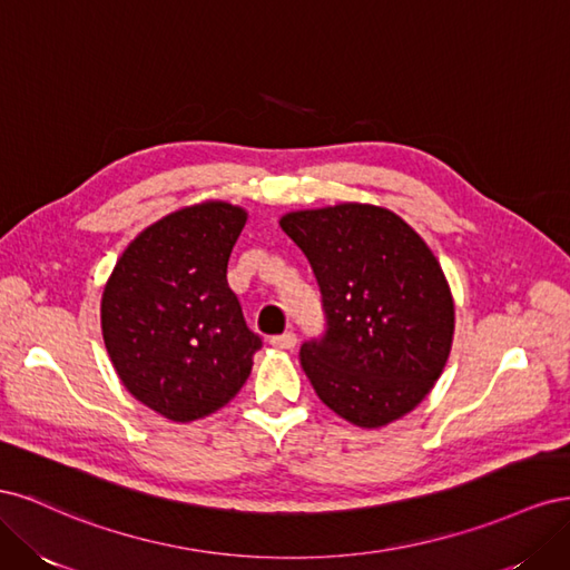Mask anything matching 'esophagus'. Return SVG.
<instances>
[{"instance_id":"esophagus-1","label":"esophagus","mask_w":570,"mask_h":570,"mask_svg":"<svg viewBox=\"0 0 570 570\" xmlns=\"http://www.w3.org/2000/svg\"><path fill=\"white\" fill-rule=\"evenodd\" d=\"M271 344L275 350H295L297 344V335L295 333H283V335H273Z\"/></svg>"}]
</instances>
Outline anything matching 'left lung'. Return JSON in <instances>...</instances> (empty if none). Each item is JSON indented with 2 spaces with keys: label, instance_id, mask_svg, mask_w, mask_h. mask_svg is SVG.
Listing matches in <instances>:
<instances>
[{
  "label": "left lung",
  "instance_id": "8db88e82",
  "mask_svg": "<svg viewBox=\"0 0 570 570\" xmlns=\"http://www.w3.org/2000/svg\"><path fill=\"white\" fill-rule=\"evenodd\" d=\"M281 228L321 287L325 333L299 350L318 400L358 428L406 416L442 375L454 337V299L435 254L373 204L289 212Z\"/></svg>",
  "mask_w": 570,
  "mask_h": 570
}]
</instances>
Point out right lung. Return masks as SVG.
<instances>
[{
  "instance_id": "1",
  "label": "right lung",
  "mask_w": 570,
  "mask_h": 570,
  "mask_svg": "<svg viewBox=\"0 0 570 570\" xmlns=\"http://www.w3.org/2000/svg\"><path fill=\"white\" fill-rule=\"evenodd\" d=\"M243 206H185L137 235L101 295V335L120 383L176 423L226 406L252 373L262 337L228 287Z\"/></svg>"
}]
</instances>
